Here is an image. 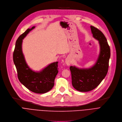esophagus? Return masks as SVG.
<instances>
[{
    "label": "esophagus",
    "mask_w": 122,
    "mask_h": 122,
    "mask_svg": "<svg viewBox=\"0 0 122 122\" xmlns=\"http://www.w3.org/2000/svg\"><path fill=\"white\" fill-rule=\"evenodd\" d=\"M65 64L67 65V66H69L71 64V60L69 59V58H66L65 59Z\"/></svg>",
    "instance_id": "esophagus-1"
}]
</instances>
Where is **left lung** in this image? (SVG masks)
Returning <instances> with one entry per match:
<instances>
[{
    "label": "left lung",
    "instance_id": "8db88e82",
    "mask_svg": "<svg viewBox=\"0 0 122 122\" xmlns=\"http://www.w3.org/2000/svg\"><path fill=\"white\" fill-rule=\"evenodd\" d=\"M93 37L99 42L100 53L95 63L88 68L71 66L72 85L80 92L91 91L98 86L106 76L111 56L110 48L103 34L99 29L90 26Z\"/></svg>",
    "mask_w": 122,
    "mask_h": 122
}]
</instances>
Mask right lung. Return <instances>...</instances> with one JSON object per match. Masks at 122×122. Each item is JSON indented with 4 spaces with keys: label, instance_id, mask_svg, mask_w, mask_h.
Segmentation results:
<instances>
[{
    "label": "right lung",
    "instance_id": "add662e5",
    "mask_svg": "<svg viewBox=\"0 0 122 122\" xmlns=\"http://www.w3.org/2000/svg\"><path fill=\"white\" fill-rule=\"evenodd\" d=\"M28 28L17 39L13 54L20 82L29 90L38 94L45 93L51 90L54 85V80L58 73V61L47 65L40 71H35L28 65L22 50L23 39L34 29Z\"/></svg>",
    "mask_w": 122,
    "mask_h": 122
}]
</instances>
